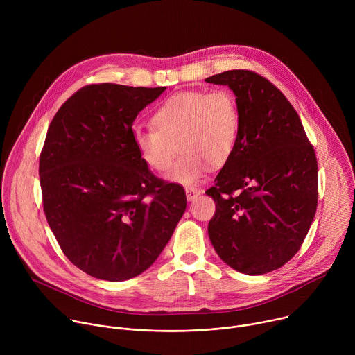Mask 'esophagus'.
Wrapping results in <instances>:
<instances>
[{"label": "esophagus", "instance_id": "34e87169", "mask_svg": "<svg viewBox=\"0 0 355 355\" xmlns=\"http://www.w3.org/2000/svg\"><path fill=\"white\" fill-rule=\"evenodd\" d=\"M185 193H187L188 200H193L198 195L202 193V189L196 188V187H188V188H185Z\"/></svg>", "mask_w": 355, "mask_h": 355}]
</instances>
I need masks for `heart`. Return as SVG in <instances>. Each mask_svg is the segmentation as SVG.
I'll list each match as a JSON object with an SVG mask.
<instances>
[{"instance_id": "heart-1", "label": "heart", "mask_w": 355, "mask_h": 355, "mask_svg": "<svg viewBox=\"0 0 355 355\" xmlns=\"http://www.w3.org/2000/svg\"><path fill=\"white\" fill-rule=\"evenodd\" d=\"M153 128H139L133 143L143 164L156 173L173 166L177 148L181 156L168 180L196 184L211 166H225L240 133V111L227 88L182 91L171 95L151 116Z\"/></svg>"}]
</instances>
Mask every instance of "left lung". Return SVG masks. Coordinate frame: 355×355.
Returning a JSON list of instances; mask_svg holds the SVG:
<instances>
[{"instance_id": "1", "label": "left lung", "mask_w": 355, "mask_h": 355, "mask_svg": "<svg viewBox=\"0 0 355 355\" xmlns=\"http://www.w3.org/2000/svg\"><path fill=\"white\" fill-rule=\"evenodd\" d=\"M227 85L240 111L229 162L207 191L216 204L208 234L233 270L261 275L300 248L318 208V160L286 96L267 78L229 70L205 80Z\"/></svg>"}]
</instances>
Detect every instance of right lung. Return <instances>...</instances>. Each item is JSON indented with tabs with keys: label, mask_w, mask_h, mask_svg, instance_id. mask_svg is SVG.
<instances>
[{
	"label": "right lung",
	"mask_w": 355,
	"mask_h": 355,
	"mask_svg": "<svg viewBox=\"0 0 355 355\" xmlns=\"http://www.w3.org/2000/svg\"><path fill=\"white\" fill-rule=\"evenodd\" d=\"M164 89L85 85L47 129L39 160L44 215L64 256L94 278L146 271L185 212L184 188L151 173L133 143L137 114Z\"/></svg>",
	"instance_id": "add662e5"
}]
</instances>
